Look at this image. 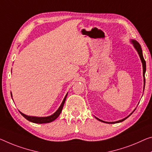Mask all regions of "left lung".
I'll use <instances>...</instances> for the list:
<instances>
[{
  "instance_id": "left-lung-1",
  "label": "left lung",
  "mask_w": 152,
  "mask_h": 152,
  "mask_svg": "<svg viewBox=\"0 0 152 152\" xmlns=\"http://www.w3.org/2000/svg\"><path fill=\"white\" fill-rule=\"evenodd\" d=\"M132 42L133 45H134V47L135 48V49H136V50H137V52H138L139 55V56H140V58H141V60L142 64H143V77H144V83H145V71H146V62H145V60H144V58H143V52H142V49H141V45H140V44H139L137 41H134V40H132ZM144 84H145V83H144ZM131 114H132V113H131ZM131 114H130V115H131ZM128 117H129V116H128ZM128 117H127V118H124V119H123V120H121L117 121V122H104V121H102V120H100V119H99V118H96L97 120H99V121H100V122H104V123L115 124V123H119V122H123L124 120H125L126 119L128 118Z\"/></svg>"
}]
</instances>
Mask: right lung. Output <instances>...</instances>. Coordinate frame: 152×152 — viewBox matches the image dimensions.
<instances>
[{
	"instance_id": "right-lung-1",
	"label": "right lung",
	"mask_w": 152,
	"mask_h": 152,
	"mask_svg": "<svg viewBox=\"0 0 152 152\" xmlns=\"http://www.w3.org/2000/svg\"><path fill=\"white\" fill-rule=\"evenodd\" d=\"M12 96V94H11ZM67 96V94L65 96L64 100H63V101L62 102L61 105L60 106L59 109H58V110L55 112L53 114V115H50V116H48V117H42V118H38V117H32V116H28L26 115H25V114L21 113L20 111V113L22 114V116L26 119L27 120L30 121V122H33V123H37V124H45V123H50V122H53V120H55L56 119L58 116L60 115V113H61V111L62 110V108H63V106H64V104L65 102V100H66V98Z\"/></svg>"
}]
</instances>
